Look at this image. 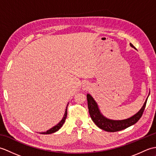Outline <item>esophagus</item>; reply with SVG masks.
Instances as JSON below:
<instances>
[{"instance_id":"1","label":"esophagus","mask_w":156,"mask_h":156,"mask_svg":"<svg viewBox=\"0 0 156 156\" xmlns=\"http://www.w3.org/2000/svg\"><path fill=\"white\" fill-rule=\"evenodd\" d=\"M90 85L88 82H85L83 84V85H82V89H83L84 90H88L90 89Z\"/></svg>"}]
</instances>
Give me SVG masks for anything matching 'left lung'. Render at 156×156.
Wrapping results in <instances>:
<instances>
[{"instance_id": "obj_1", "label": "left lung", "mask_w": 156, "mask_h": 156, "mask_svg": "<svg viewBox=\"0 0 156 156\" xmlns=\"http://www.w3.org/2000/svg\"><path fill=\"white\" fill-rule=\"evenodd\" d=\"M130 45L131 47L135 49V48L131 44H130ZM149 95H150V92H149V94L144 102L143 107L141 108L140 110L136 114H135L132 117L128 119H123V120H112V119H109L105 117L101 113L97 102L94 101L93 97L90 94H87V97L88 101L89 114H90L92 120L93 121L94 123L99 128L102 129V130L108 132H115L121 131L122 129H125L134 125L135 123H136L140 120V119L142 115H143L145 106H146V102Z\"/></svg>"}]
</instances>
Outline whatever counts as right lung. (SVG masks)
Masks as SVG:
<instances>
[{
    "label": "right lung",
    "mask_w": 156,
    "mask_h": 156,
    "mask_svg": "<svg viewBox=\"0 0 156 156\" xmlns=\"http://www.w3.org/2000/svg\"><path fill=\"white\" fill-rule=\"evenodd\" d=\"M68 105H67V107H66V111H65V112H64V117H63L62 120L59 121L57 125L54 126V127L51 128L50 129H49V130H48L47 131L42 132V133H41V134H51V133H55V132H56V131H58L59 129L62 127V125H64V123L65 122V120L66 119V117H67V113H68V112H67Z\"/></svg>",
    "instance_id": "add662e5"
}]
</instances>
